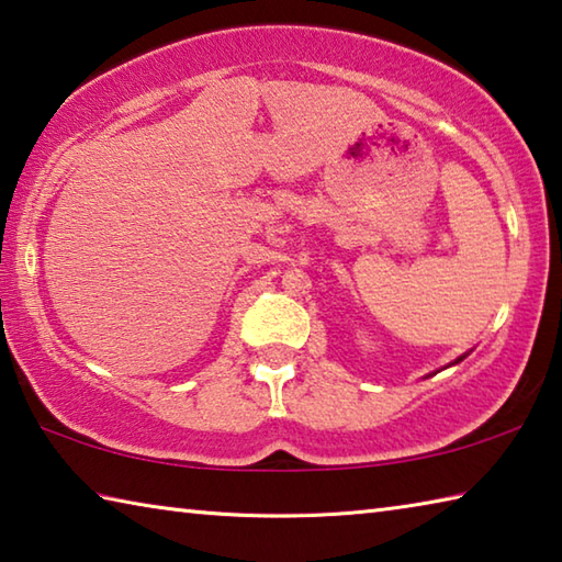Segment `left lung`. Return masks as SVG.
I'll return each mask as SVG.
<instances>
[{
    "label": "left lung",
    "mask_w": 562,
    "mask_h": 562,
    "mask_svg": "<svg viewBox=\"0 0 562 562\" xmlns=\"http://www.w3.org/2000/svg\"><path fill=\"white\" fill-rule=\"evenodd\" d=\"M461 359H463V357H459V359H456V364H459V361H461Z\"/></svg>",
    "instance_id": "8db88e82"
}]
</instances>
